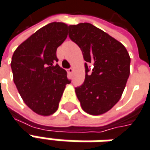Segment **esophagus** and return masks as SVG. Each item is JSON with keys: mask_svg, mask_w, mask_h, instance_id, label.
Here are the masks:
<instances>
[{"mask_svg": "<svg viewBox=\"0 0 150 150\" xmlns=\"http://www.w3.org/2000/svg\"><path fill=\"white\" fill-rule=\"evenodd\" d=\"M67 72H68V74L71 75V74H73V72H74V69H73V68H70L69 70H67Z\"/></svg>", "mask_w": 150, "mask_h": 150, "instance_id": "1", "label": "esophagus"}]
</instances>
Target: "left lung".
Here are the masks:
<instances>
[{"instance_id":"obj_1","label":"left lung","mask_w":150,"mask_h":150,"mask_svg":"<svg viewBox=\"0 0 150 150\" xmlns=\"http://www.w3.org/2000/svg\"><path fill=\"white\" fill-rule=\"evenodd\" d=\"M69 36L86 61L85 81L75 88L81 108L92 115L105 114L121 98L130 73L129 54L120 41L92 24L71 25Z\"/></svg>"}]
</instances>
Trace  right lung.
Masks as SVG:
<instances>
[{"label": "right lung", "instance_id": "right-lung-1", "mask_svg": "<svg viewBox=\"0 0 150 150\" xmlns=\"http://www.w3.org/2000/svg\"><path fill=\"white\" fill-rule=\"evenodd\" d=\"M68 25L52 22L32 34L15 50L13 80L25 104L39 115L49 116L70 84L67 72L55 64L56 50L67 37Z\"/></svg>", "mask_w": 150, "mask_h": 150}]
</instances>
